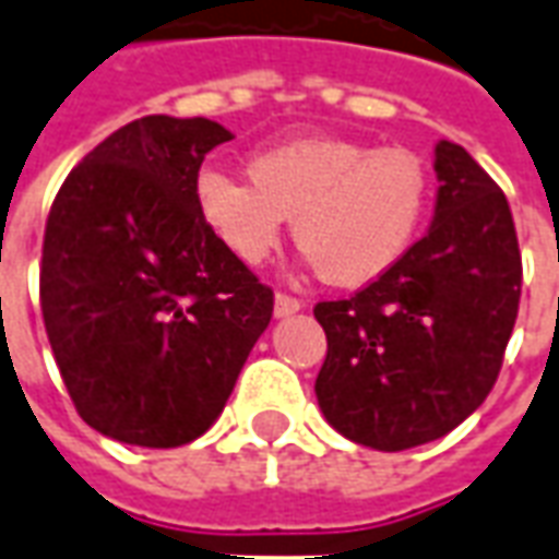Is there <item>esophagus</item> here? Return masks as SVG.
Returning a JSON list of instances; mask_svg holds the SVG:
<instances>
[{
    "mask_svg": "<svg viewBox=\"0 0 559 559\" xmlns=\"http://www.w3.org/2000/svg\"><path fill=\"white\" fill-rule=\"evenodd\" d=\"M299 308H302V299H296L290 293H275V314H278V318L296 314Z\"/></svg>",
    "mask_w": 559,
    "mask_h": 559,
    "instance_id": "34e87169",
    "label": "esophagus"
}]
</instances>
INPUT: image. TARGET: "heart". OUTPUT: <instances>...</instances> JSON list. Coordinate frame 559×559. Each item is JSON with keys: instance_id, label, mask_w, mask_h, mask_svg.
<instances>
[{"instance_id": "b5f03b06", "label": "heart", "mask_w": 559, "mask_h": 559, "mask_svg": "<svg viewBox=\"0 0 559 559\" xmlns=\"http://www.w3.org/2000/svg\"><path fill=\"white\" fill-rule=\"evenodd\" d=\"M248 181L209 166L197 175L199 221L248 266L278 248L284 217L320 278L362 287L384 278L427 224L432 175L408 147L354 139H293L248 157Z\"/></svg>"}]
</instances>
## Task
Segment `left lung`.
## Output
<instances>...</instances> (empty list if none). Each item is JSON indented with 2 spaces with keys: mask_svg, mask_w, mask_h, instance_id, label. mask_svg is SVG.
<instances>
[{
  "mask_svg": "<svg viewBox=\"0 0 559 559\" xmlns=\"http://www.w3.org/2000/svg\"><path fill=\"white\" fill-rule=\"evenodd\" d=\"M436 171L427 236L384 278L314 306L326 333L320 408L374 451L460 427L497 384L518 318L524 266L509 199L454 142L436 144Z\"/></svg>",
  "mask_w": 559,
  "mask_h": 559,
  "instance_id": "left-lung-1",
  "label": "left lung"
}]
</instances>
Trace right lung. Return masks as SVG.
Instances as JSON below:
<instances>
[{"instance_id":"add662e5","label":"right lung","mask_w":559,"mask_h":559,"mask_svg":"<svg viewBox=\"0 0 559 559\" xmlns=\"http://www.w3.org/2000/svg\"><path fill=\"white\" fill-rule=\"evenodd\" d=\"M209 117L147 115L69 171L45 224L38 296L78 415L108 439L178 448L224 412L275 293L199 221Z\"/></svg>"}]
</instances>
